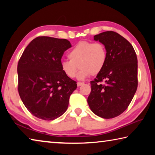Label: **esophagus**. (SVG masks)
Here are the masks:
<instances>
[{
    "label": "esophagus",
    "instance_id": "34e87169",
    "mask_svg": "<svg viewBox=\"0 0 155 155\" xmlns=\"http://www.w3.org/2000/svg\"><path fill=\"white\" fill-rule=\"evenodd\" d=\"M83 83H81V82H78L77 83V86L78 87H80V86H81L82 85H83Z\"/></svg>",
    "mask_w": 155,
    "mask_h": 155
}]
</instances>
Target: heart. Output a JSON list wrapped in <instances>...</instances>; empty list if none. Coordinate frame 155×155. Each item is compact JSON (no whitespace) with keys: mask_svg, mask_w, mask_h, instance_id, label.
<instances>
[{"mask_svg":"<svg viewBox=\"0 0 155 155\" xmlns=\"http://www.w3.org/2000/svg\"><path fill=\"white\" fill-rule=\"evenodd\" d=\"M68 58L70 60L61 61V71L68 78H73L78 68V78L83 79L90 74H98L103 70L107 62V52L103 43L83 41L69 52Z\"/></svg>","mask_w":155,"mask_h":155,"instance_id":"obj_1","label":"heart"}]
</instances>
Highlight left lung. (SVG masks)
<instances>
[{"label": "left lung", "mask_w": 155, "mask_h": 155, "mask_svg": "<svg viewBox=\"0 0 155 155\" xmlns=\"http://www.w3.org/2000/svg\"><path fill=\"white\" fill-rule=\"evenodd\" d=\"M94 38L105 46L107 59L103 70L90 81L87 103L96 115L114 118L128 108L137 91V55L129 41L114 31H105ZM103 81L105 83L101 84Z\"/></svg>", "instance_id": "left-lung-1"}]
</instances>
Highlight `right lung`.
<instances>
[{"mask_svg":"<svg viewBox=\"0 0 155 155\" xmlns=\"http://www.w3.org/2000/svg\"><path fill=\"white\" fill-rule=\"evenodd\" d=\"M72 47L65 39L38 37L31 41L18 64V93L31 114L44 120L63 115L77 82L61 69V57Z\"/></svg>","mask_w":155,"mask_h":155,"instance_id":"obj_1","label":"right lung"}]
</instances>
